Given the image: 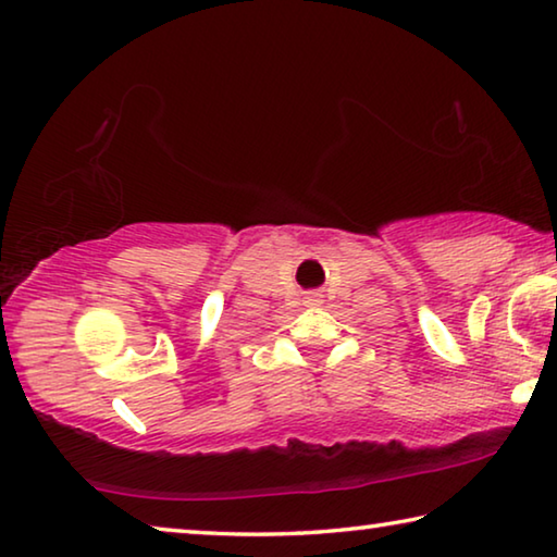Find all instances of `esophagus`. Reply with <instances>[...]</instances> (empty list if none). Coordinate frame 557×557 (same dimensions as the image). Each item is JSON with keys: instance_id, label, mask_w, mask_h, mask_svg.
Returning <instances> with one entry per match:
<instances>
[{"instance_id": "34e87169", "label": "esophagus", "mask_w": 557, "mask_h": 557, "mask_svg": "<svg viewBox=\"0 0 557 557\" xmlns=\"http://www.w3.org/2000/svg\"><path fill=\"white\" fill-rule=\"evenodd\" d=\"M309 301H319V299H317V295H314V297H309Z\"/></svg>"}]
</instances>
